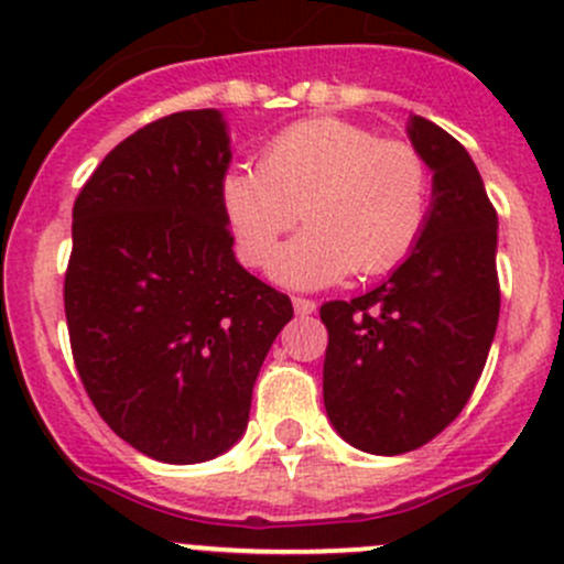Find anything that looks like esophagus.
<instances>
[{
    "label": "esophagus",
    "mask_w": 564,
    "mask_h": 564,
    "mask_svg": "<svg viewBox=\"0 0 564 564\" xmlns=\"http://www.w3.org/2000/svg\"><path fill=\"white\" fill-rule=\"evenodd\" d=\"M292 305H294V314L297 316H311L316 311V303L308 297H294Z\"/></svg>",
    "instance_id": "esophagus-1"
}]
</instances>
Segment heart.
I'll list each match as a JSON object with an SVG mask.
<instances>
[{
    "mask_svg": "<svg viewBox=\"0 0 564 564\" xmlns=\"http://www.w3.org/2000/svg\"><path fill=\"white\" fill-rule=\"evenodd\" d=\"M220 202L240 259L267 264L276 240L303 217L310 229L272 259L286 286L318 289L349 272L382 275L401 264L429 220L423 152L344 119H308L278 133L256 169H231Z\"/></svg>",
    "mask_w": 564,
    "mask_h": 564,
    "instance_id": "1",
    "label": "heart"
}]
</instances>
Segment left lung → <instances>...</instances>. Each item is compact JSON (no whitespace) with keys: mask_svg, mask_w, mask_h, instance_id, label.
<instances>
[{"mask_svg":"<svg viewBox=\"0 0 564 564\" xmlns=\"http://www.w3.org/2000/svg\"><path fill=\"white\" fill-rule=\"evenodd\" d=\"M434 172L417 246L384 283L324 303V409L357 451L401 456L469 401L499 318L497 209L469 152L440 124L409 119Z\"/></svg>","mask_w":564,"mask_h":564,"instance_id":"left-lung-1","label":"left lung"}]
</instances>
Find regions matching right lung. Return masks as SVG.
Masks as SVG:
<instances>
[{"instance_id":"add662e5","label":"right lung","mask_w":564,"mask_h":564,"mask_svg":"<svg viewBox=\"0 0 564 564\" xmlns=\"http://www.w3.org/2000/svg\"><path fill=\"white\" fill-rule=\"evenodd\" d=\"M224 113L176 111L119 141L73 204L65 316L108 429L166 464L242 436L259 368L292 300L235 259L220 182Z\"/></svg>"}]
</instances>
